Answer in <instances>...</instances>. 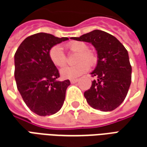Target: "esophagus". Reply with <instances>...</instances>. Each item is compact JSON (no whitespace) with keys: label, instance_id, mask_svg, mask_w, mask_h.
I'll list each match as a JSON object with an SVG mask.
<instances>
[{"label":"esophagus","instance_id":"1","mask_svg":"<svg viewBox=\"0 0 147 147\" xmlns=\"http://www.w3.org/2000/svg\"><path fill=\"white\" fill-rule=\"evenodd\" d=\"M70 82L71 83H76L78 82V80H77V79H76V80H71Z\"/></svg>","mask_w":147,"mask_h":147}]
</instances>
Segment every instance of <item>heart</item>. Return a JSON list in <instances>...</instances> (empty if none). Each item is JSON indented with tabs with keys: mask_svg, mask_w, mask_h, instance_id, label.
Here are the masks:
<instances>
[{
	"mask_svg": "<svg viewBox=\"0 0 147 147\" xmlns=\"http://www.w3.org/2000/svg\"><path fill=\"white\" fill-rule=\"evenodd\" d=\"M66 47L69 51L78 53L79 55L77 56L76 61L78 63L76 65L67 66L61 69L60 72L61 76L64 79L73 80L82 76L89 70V64L94 65L97 61L95 55L88 50V45L84 42H71L67 44ZM49 55L53 64L57 67H63L67 62L66 55L61 45L53 46L49 50Z\"/></svg>",
	"mask_w": 147,
	"mask_h": 147,
	"instance_id": "obj_1",
	"label": "heart"
}]
</instances>
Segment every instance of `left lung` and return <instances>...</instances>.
Wrapping results in <instances>:
<instances>
[{"instance_id": "8db88e82", "label": "left lung", "mask_w": 147, "mask_h": 147, "mask_svg": "<svg viewBox=\"0 0 147 147\" xmlns=\"http://www.w3.org/2000/svg\"><path fill=\"white\" fill-rule=\"evenodd\" d=\"M73 40L91 43L98 54L97 66L91 72L97 80L84 93L92 108L108 112L123 102L131 82L128 53L120 41L103 30H94Z\"/></svg>"}]
</instances>
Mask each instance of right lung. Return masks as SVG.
Listing matches in <instances>:
<instances>
[{
    "instance_id": "right-lung-1",
    "label": "right lung",
    "mask_w": 147,
    "mask_h": 147,
    "mask_svg": "<svg viewBox=\"0 0 147 147\" xmlns=\"http://www.w3.org/2000/svg\"><path fill=\"white\" fill-rule=\"evenodd\" d=\"M68 40L38 33L24 40L15 53V79L27 107L39 116H49L62 107L70 81H58L57 68L49 58L50 49Z\"/></svg>"
}]
</instances>
